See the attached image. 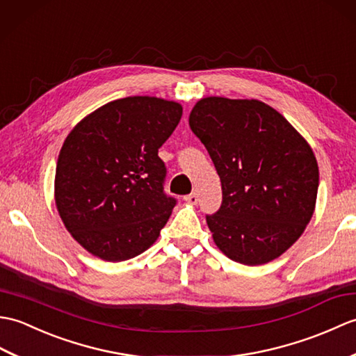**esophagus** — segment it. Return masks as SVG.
I'll use <instances>...</instances> for the list:
<instances>
[{
    "mask_svg": "<svg viewBox=\"0 0 356 356\" xmlns=\"http://www.w3.org/2000/svg\"><path fill=\"white\" fill-rule=\"evenodd\" d=\"M183 200H184L186 202H188V204H196V202H198V193L193 192V193H191V195L184 196Z\"/></svg>",
    "mask_w": 356,
    "mask_h": 356,
    "instance_id": "1",
    "label": "esophagus"
}]
</instances>
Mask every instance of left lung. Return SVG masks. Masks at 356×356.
Returning a JSON list of instances; mask_svg holds the SVG:
<instances>
[{
	"label": "left lung",
	"mask_w": 356,
	"mask_h": 356,
	"mask_svg": "<svg viewBox=\"0 0 356 356\" xmlns=\"http://www.w3.org/2000/svg\"><path fill=\"white\" fill-rule=\"evenodd\" d=\"M188 124L222 184V205L207 216L216 247L250 266L282 256L315 210L318 164L309 143L256 99L204 97Z\"/></svg>",
	"instance_id": "left-lung-1"
}]
</instances>
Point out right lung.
Masks as SVG:
<instances>
[{
    "mask_svg": "<svg viewBox=\"0 0 356 356\" xmlns=\"http://www.w3.org/2000/svg\"><path fill=\"white\" fill-rule=\"evenodd\" d=\"M183 106L151 96L117 99L79 122L60 147L54 201L65 228L106 262H122L158 239L177 201L165 196L158 156Z\"/></svg>",
    "mask_w": 356,
    "mask_h": 356,
    "instance_id": "obj_1",
    "label": "right lung"
}]
</instances>
